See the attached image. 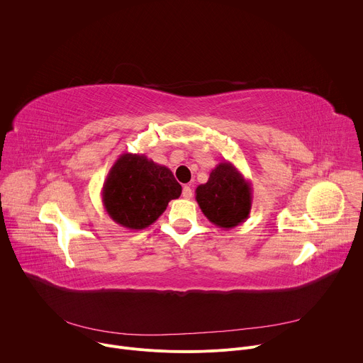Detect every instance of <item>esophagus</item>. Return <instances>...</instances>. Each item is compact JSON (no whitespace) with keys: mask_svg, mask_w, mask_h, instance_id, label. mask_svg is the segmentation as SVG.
I'll use <instances>...</instances> for the list:
<instances>
[{"mask_svg":"<svg viewBox=\"0 0 363 363\" xmlns=\"http://www.w3.org/2000/svg\"><path fill=\"white\" fill-rule=\"evenodd\" d=\"M182 196H184L185 199H189V198H192V189H191V186L185 185V186L182 188Z\"/></svg>","mask_w":363,"mask_h":363,"instance_id":"34e87169","label":"esophagus"}]
</instances>
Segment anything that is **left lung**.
<instances>
[{"instance_id": "8db88e82", "label": "left lung", "mask_w": 363, "mask_h": 363, "mask_svg": "<svg viewBox=\"0 0 363 363\" xmlns=\"http://www.w3.org/2000/svg\"><path fill=\"white\" fill-rule=\"evenodd\" d=\"M195 199L202 214L214 225L231 230L248 218L252 188L231 162H220L208 181L196 186Z\"/></svg>"}]
</instances>
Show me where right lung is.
<instances>
[{
    "instance_id": "obj_1",
    "label": "right lung",
    "mask_w": 363,
    "mask_h": 363,
    "mask_svg": "<svg viewBox=\"0 0 363 363\" xmlns=\"http://www.w3.org/2000/svg\"><path fill=\"white\" fill-rule=\"evenodd\" d=\"M182 186L169 168L155 164L143 153H122L101 188L108 216L128 230H143L157 221Z\"/></svg>"
}]
</instances>
